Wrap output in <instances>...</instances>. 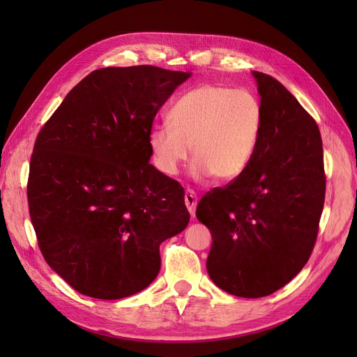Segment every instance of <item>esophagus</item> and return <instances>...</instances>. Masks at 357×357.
<instances>
[{
  "label": "esophagus",
  "mask_w": 357,
  "mask_h": 357,
  "mask_svg": "<svg viewBox=\"0 0 357 357\" xmlns=\"http://www.w3.org/2000/svg\"><path fill=\"white\" fill-rule=\"evenodd\" d=\"M185 204H186V207H188L190 215H195V208H197V204H198V197H197V193L193 192L192 189H188V190L185 192Z\"/></svg>",
  "instance_id": "34e87169"
}]
</instances>
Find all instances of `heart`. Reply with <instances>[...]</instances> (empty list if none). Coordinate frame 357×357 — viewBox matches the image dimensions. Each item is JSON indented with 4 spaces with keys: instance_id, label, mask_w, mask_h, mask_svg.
<instances>
[{
    "instance_id": "heart-1",
    "label": "heart",
    "mask_w": 357,
    "mask_h": 357,
    "mask_svg": "<svg viewBox=\"0 0 357 357\" xmlns=\"http://www.w3.org/2000/svg\"><path fill=\"white\" fill-rule=\"evenodd\" d=\"M168 119L149 134L155 167L174 176L192 146L197 176L229 181L243 174L255 153L262 112L252 92L207 83L181 95Z\"/></svg>"
}]
</instances>
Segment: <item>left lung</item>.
<instances>
[{
	"mask_svg": "<svg viewBox=\"0 0 357 357\" xmlns=\"http://www.w3.org/2000/svg\"><path fill=\"white\" fill-rule=\"evenodd\" d=\"M253 75L262 112L255 153L241 176L205 193L197 208L213 236L210 278L243 298L271 295L304 268L326 192L316 121L278 80Z\"/></svg>",
	"mask_w": 357,
	"mask_h": 357,
	"instance_id": "1",
	"label": "left lung"
}]
</instances>
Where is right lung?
Listing matches in <instances>:
<instances>
[{
  "label": "right lung",
  "instance_id": "right-lung-1",
  "mask_svg": "<svg viewBox=\"0 0 357 357\" xmlns=\"http://www.w3.org/2000/svg\"><path fill=\"white\" fill-rule=\"evenodd\" d=\"M189 73L95 70L43 125L26 185L49 266L83 295L121 299L160 269L159 245L189 223L185 190L149 159L155 116Z\"/></svg>",
  "mask_w": 357,
  "mask_h": 357
}]
</instances>
